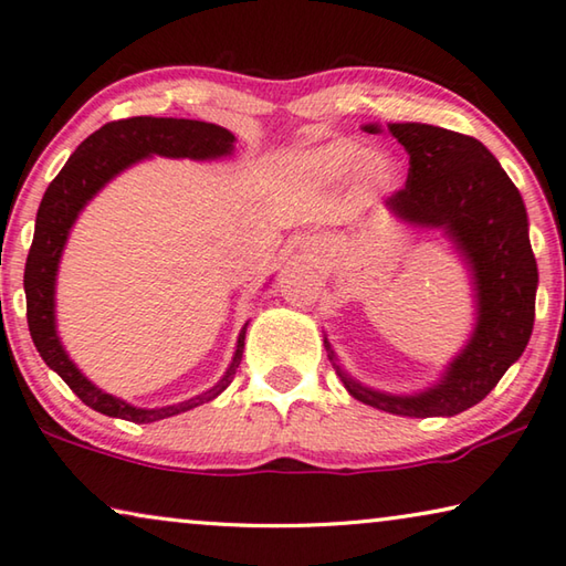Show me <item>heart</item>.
I'll use <instances>...</instances> for the list:
<instances>
[{"label": "heart", "mask_w": 566, "mask_h": 566, "mask_svg": "<svg viewBox=\"0 0 566 566\" xmlns=\"http://www.w3.org/2000/svg\"><path fill=\"white\" fill-rule=\"evenodd\" d=\"M305 169L323 182H339L352 172H357L359 182L367 189L384 191L399 177L397 159L384 153H369L365 145L355 140H335L323 147H315L303 159Z\"/></svg>", "instance_id": "obj_1"}]
</instances>
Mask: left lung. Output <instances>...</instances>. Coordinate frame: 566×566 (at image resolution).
Listing matches in <instances>:
<instances>
[{"instance_id": "1", "label": "left lung", "mask_w": 566, "mask_h": 566, "mask_svg": "<svg viewBox=\"0 0 566 566\" xmlns=\"http://www.w3.org/2000/svg\"><path fill=\"white\" fill-rule=\"evenodd\" d=\"M387 130L409 153V177L384 207L411 227L443 231L461 253L473 279L475 327L441 379L416 394L365 387L339 365L327 335L323 343L339 381L367 407L411 419L455 416L483 401L530 343L539 275L527 209L513 179L475 137L426 123H389Z\"/></svg>"}]
</instances>
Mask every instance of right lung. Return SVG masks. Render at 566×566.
Here are the masks:
<instances>
[{
    "mask_svg": "<svg viewBox=\"0 0 566 566\" xmlns=\"http://www.w3.org/2000/svg\"><path fill=\"white\" fill-rule=\"evenodd\" d=\"M233 137L227 127L201 120H185V117H127V120H113L101 130L85 137L69 157L56 179L49 185L36 211L34 241L27 255L24 269V293H27V323L41 359L69 384L71 391L95 411L113 419H125L135 423H153L167 416H177L217 399L229 387L243 357V339L247 327H241L237 339V352L223 377L205 394H197L187 401L172 403V407L140 409L133 407L113 394L103 391L73 365L69 352L63 349L56 333V273L61 253L66 249L69 233L76 223L83 207L111 182L113 177L125 172L143 159L159 155L172 159H219L233 153Z\"/></svg>",
    "mask_w": 566,
    "mask_h": 566,
    "instance_id": "right-lung-1",
    "label": "right lung"
}]
</instances>
